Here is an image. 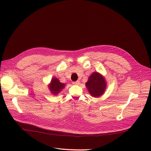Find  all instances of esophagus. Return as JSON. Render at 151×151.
<instances>
[{
	"label": "esophagus",
	"instance_id": "obj_1",
	"mask_svg": "<svg viewBox=\"0 0 151 151\" xmlns=\"http://www.w3.org/2000/svg\"><path fill=\"white\" fill-rule=\"evenodd\" d=\"M72 84H74V85H79L80 84V81H75V82H73Z\"/></svg>",
	"mask_w": 151,
	"mask_h": 151
}]
</instances>
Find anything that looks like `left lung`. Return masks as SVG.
I'll list each match as a JSON object with an SVG mask.
<instances>
[{
	"instance_id": "8db88e82",
	"label": "left lung",
	"mask_w": 151,
	"mask_h": 151,
	"mask_svg": "<svg viewBox=\"0 0 151 151\" xmlns=\"http://www.w3.org/2000/svg\"><path fill=\"white\" fill-rule=\"evenodd\" d=\"M86 86L92 96L99 97L104 92L106 88V81L103 77L98 72H94L89 77Z\"/></svg>"
}]
</instances>
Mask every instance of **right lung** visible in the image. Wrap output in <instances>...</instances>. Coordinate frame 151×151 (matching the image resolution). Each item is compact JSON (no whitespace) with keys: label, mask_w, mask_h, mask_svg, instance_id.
Returning a JSON list of instances; mask_svg holds the SVG:
<instances>
[{"label":"right lung","mask_w":151,"mask_h":151,"mask_svg":"<svg viewBox=\"0 0 151 151\" xmlns=\"http://www.w3.org/2000/svg\"><path fill=\"white\" fill-rule=\"evenodd\" d=\"M65 84L61 83L57 78L52 79L51 83L49 85V89L53 94H57L60 91L64 88Z\"/></svg>","instance_id":"obj_1"}]
</instances>
